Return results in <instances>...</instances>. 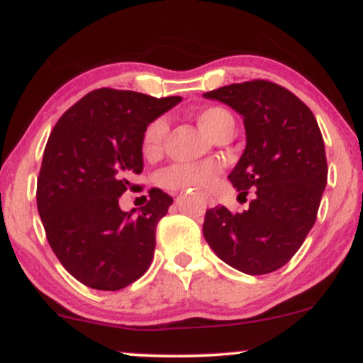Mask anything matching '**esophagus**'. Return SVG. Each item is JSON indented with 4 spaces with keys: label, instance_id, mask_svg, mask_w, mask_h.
I'll list each match as a JSON object with an SVG mask.
<instances>
[{
    "label": "esophagus",
    "instance_id": "obj_1",
    "mask_svg": "<svg viewBox=\"0 0 363 363\" xmlns=\"http://www.w3.org/2000/svg\"><path fill=\"white\" fill-rule=\"evenodd\" d=\"M206 201L210 203V205H213V199H211V198H208V196H206Z\"/></svg>",
    "mask_w": 363,
    "mask_h": 363
}]
</instances>
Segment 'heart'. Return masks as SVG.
<instances>
[{
    "mask_svg": "<svg viewBox=\"0 0 363 363\" xmlns=\"http://www.w3.org/2000/svg\"><path fill=\"white\" fill-rule=\"evenodd\" d=\"M225 121H232V116L220 107H208L198 114L199 128L210 138ZM165 133H167V124L164 119L153 121L145 129L143 140H141V150H143L145 157H155L157 153H160L164 147ZM216 172L218 169L213 164H177L162 174V184L169 189H203L215 181Z\"/></svg>",
    "mask_w": 363,
    "mask_h": 363,
    "instance_id": "heart-1",
    "label": "heart"
}]
</instances>
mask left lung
I'll use <instances>...</instances> for the list:
<instances>
[{
	"instance_id": "obj_1",
	"label": "left lung",
	"mask_w": 363,
	"mask_h": 363,
	"mask_svg": "<svg viewBox=\"0 0 363 363\" xmlns=\"http://www.w3.org/2000/svg\"><path fill=\"white\" fill-rule=\"evenodd\" d=\"M242 116L245 148L228 179L256 198L242 213L206 210L203 235L223 262L247 274L277 272L298 251L328 181L324 141L309 107L277 83H232L203 94Z\"/></svg>"
}]
</instances>
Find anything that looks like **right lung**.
<instances>
[{
	"mask_svg": "<svg viewBox=\"0 0 363 363\" xmlns=\"http://www.w3.org/2000/svg\"><path fill=\"white\" fill-rule=\"evenodd\" d=\"M181 101L99 89L54 126L37 179V210L56 257L83 285L121 290L148 269L157 223L174 199L152 189L138 213H126L119 198L143 170L145 129Z\"/></svg>",
	"mask_w": 363,
	"mask_h": 363,
	"instance_id": "1",
	"label": "right lung"
}]
</instances>
